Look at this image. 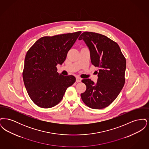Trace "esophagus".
Segmentation results:
<instances>
[{
	"label": "esophagus",
	"instance_id": "esophagus-1",
	"mask_svg": "<svg viewBox=\"0 0 149 149\" xmlns=\"http://www.w3.org/2000/svg\"><path fill=\"white\" fill-rule=\"evenodd\" d=\"M81 79L80 78H78V77H77L76 78V81L78 83V82H81Z\"/></svg>",
	"mask_w": 149,
	"mask_h": 149
}]
</instances>
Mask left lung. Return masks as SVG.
<instances>
[{
    "mask_svg": "<svg viewBox=\"0 0 149 149\" xmlns=\"http://www.w3.org/2000/svg\"><path fill=\"white\" fill-rule=\"evenodd\" d=\"M79 40L85 42L90 51L92 64L99 68L96 83L90 79L82 80L86 89L81 94V98L91 108H104L116 99L124 86L126 58L118 45L106 36L85 32Z\"/></svg>",
    "mask_w": 149,
    "mask_h": 149,
    "instance_id": "left-lung-1",
    "label": "left lung"
}]
</instances>
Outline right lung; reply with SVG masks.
I'll use <instances>...</instances> for the list:
<instances>
[{
  "label": "right lung",
  "mask_w": 149,
  "mask_h": 149,
  "mask_svg": "<svg viewBox=\"0 0 149 149\" xmlns=\"http://www.w3.org/2000/svg\"><path fill=\"white\" fill-rule=\"evenodd\" d=\"M80 33L79 31L43 37L27 51L23 79L30 98L37 106H55L63 99L67 88L75 82L73 75L59 74L56 65L64 63Z\"/></svg>",
  "instance_id": "obj_1"
}]
</instances>
